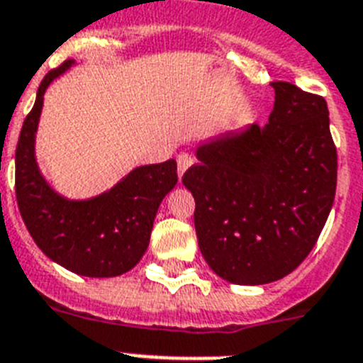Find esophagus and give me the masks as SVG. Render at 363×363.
I'll return each instance as SVG.
<instances>
[{
	"instance_id": "34e87169",
	"label": "esophagus",
	"mask_w": 363,
	"mask_h": 363,
	"mask_svg": "<svg viewBox=\"0 0 363 363\" xmlns=\"http://www.w3.org/2000/svg\"><path fill=\"white\" fill-rule=\"evenodd\" d=\"M191 164H194V157H191L189 153H186V152L179 153V155H177V169H179V175H181V177L186 174V169H188Z\"/></svg>"
}]
</instances>
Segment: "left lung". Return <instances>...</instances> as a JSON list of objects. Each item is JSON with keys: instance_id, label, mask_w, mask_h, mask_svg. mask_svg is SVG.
Returning a JSON list of instances; mask_svg holds the SVG:
<instances>
[{"instance_id": "left-lung-1", "label": "left lung", "mask_w": 363, "mask_h": 363, "mask_svg": "<svg viewBox=\"0 0 363 363\" xmlns=\"http://www.w3.org/2000/svg\"><path fill=\"white\" fill-rule=\"evenodd\" d=\"M264 128L247 125L195 148L182 177L208 266L226 282L262 286L315 247L336 191V148L324 97L273 83Z\"/></svg>"}]
</instances>
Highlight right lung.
Here are the masks:
<instances>
[{
    "label": "right lung",
    "instance_id": "obj_1",
    "mask_svg": "<svg viewBox=\"0 0 363 363\" xmlns=\"http://www.w3.org/2000/svg\"><path fill=\"white\" fill-rule=\"evenodd\" d=\"M74 65L67 61L39 84L16 148V199L28 233L48 259L76 275L108 279L135 267L148 250L159 206L177 184V162L137 166L94 197L61 195L41 174L35 133L47 88Z\"/></svg>",
    "mask_w": 363,
    "mask_h": 363
}]
</instances>
